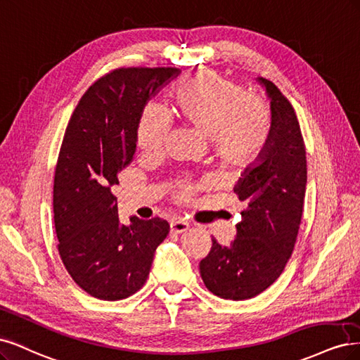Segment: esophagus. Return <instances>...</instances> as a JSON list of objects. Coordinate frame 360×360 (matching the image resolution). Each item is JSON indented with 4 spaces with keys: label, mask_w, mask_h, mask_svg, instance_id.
I'll list each match as a JSON object with an SVG mask.
<instances>
[{
    "label": "esophagus",
    "mask_w": 360,
    "mask_h": 360,
    "mask_svg": "<svg viewBox=\"0 0 360 360\" xmlns=\"http://www.w3.org/2000/svg\"><path fill=\"white\" fill-rule=\"evenodd\" d=\"M190 227V224L187 221H182V219H175V221L170 223V230L173 233H184L187 231Z\"/></svg>",
    "instance_id": "34e87169"
}]
</instances>
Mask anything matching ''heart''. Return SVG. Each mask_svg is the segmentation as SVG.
Instances as JSON below:
<instances>
[{
    "instance_id": "obj_1",
    "label": "heart",
    "mask_w": 360,
    "mask_h": 360,
    "mask_svg": "<svg viewBox=\"0 0 360 360\" xmlns=\"http://www.w3.org/2000/svg\"><path fill=\"white\" fill-rule=\"evenodd\" d=\"M169 108L178 120L211 139L224 165L248 166L269 143L272 118L266 103L217 73L200 72L182 80L170 92ZM167 130L163 115L146 109L137 127L139 149L150 157L161 154ZM181 193L187 194L188 187L184 185Z\"/></svg>"
}]
</instances>
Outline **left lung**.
<instances>
[{"label":"left lung","mask_w":360,"mask_h":360,"mask_svg":"<svg viewBox=\"0 0 360 360\" xmlns=\"http://www.w3.org/2000/svg\"><path fill=\"white\" fill-rule=\"evenodd\" d=\"M271 100L272 133L260 157L242 173L235 193L247 207L229 247L212 238L200 262L206 288L243 300L276 281L292 257L307 188V153L295 109L271 80L259 77Z\"/></svg>","instance_id":"obj_1"}]
</instances>
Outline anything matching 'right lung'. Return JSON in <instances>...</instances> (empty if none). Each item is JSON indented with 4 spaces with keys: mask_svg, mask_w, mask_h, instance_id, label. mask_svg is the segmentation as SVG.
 I'll return each mask as SVG.
<instances>
[{
    "mask_svg": "<svg viewBox=\"0 0 360 360\" xmlns=\"http://www.w3.org/2000/svg\"><path fill=\"white\" fill-rule=\"evenodd\" d=\"M178 75L173 67L117 68L88 88L67 125L53 181L58 251L73 281L97 299L142 288L169 233L158 217L121 224L112 188L133 161L145 104Z\"/></svg>",
    "mask_w": 360,
    "mask_h": 360,
    "instance_id": "add662e5",
    "label": "right lung"
}]
</instances>
